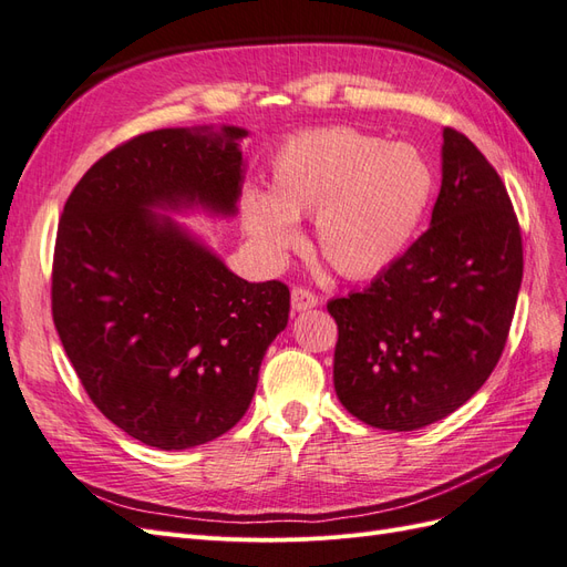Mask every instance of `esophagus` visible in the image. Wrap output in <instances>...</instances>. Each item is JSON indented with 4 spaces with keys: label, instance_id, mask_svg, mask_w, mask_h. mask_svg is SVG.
<instances>
[{
    "label": "esophagus",
    "instance_id": "obj_1",
    "mask_svg": "<svg viewBox=\"0 0 567 567\" xmlns=\"http://www.w3.org/2000/svg\"><path fill=\"white\" fill-rule=\"evenodd\" d=\"M318 307V297L307 287H295L292 289V309L295 311H309Z\"/></svg>",
    "mask_w": 567,
    "mask_h": 567
}]
</instances>
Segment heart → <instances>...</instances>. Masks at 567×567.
<instances>
[{"mask_svg":"<svg viewBox=\"0 0 567 567\" xmlns=\"http://www.w3.org/2000/svg\"><path fill=\"white\" fill-rule=\"evenodd\" d=\"M431 169L412 145L352 126L301 132L272 155L268 192H246V235L268 260L299 241L295 220L313 215L316 249L347 278L393 264L429 206Z\"/></svg>","mask_w":567,"mask_h":567,"instance_id":"1","label":"heart"}]
</instances>
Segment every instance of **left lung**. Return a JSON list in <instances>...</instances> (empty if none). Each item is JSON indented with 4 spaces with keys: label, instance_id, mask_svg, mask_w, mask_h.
<instances>
[{
    "label": "left lung",
    "instance_id": "obj_1",
    "mask_svg": "<svg viewBox=\"0 0 567 567\" xmlns=\"http://www.w3.org/2000/svg\"><path fill=\"white\" fill-rule=\"evenodd\" d=\"M519 282L522 235L505 184L467 136L445 126L431 227L364 292L328 301L344 410L383 431L453 414L496 369Z\"/></svg>",
    "mask_w": 567,
    "mask_h": 567
}]
</instances>
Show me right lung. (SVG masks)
Masks as SVG:
<instances>
[{
    "label": "right lung",
    "instance_id": "obj_1",
    "mask_svg": "<svg viewBox=\"0 0 567 567\" xmlns=\"http://www.w3.org/2000/svg\"><path fill=\"white\" fill-rule=\"evenodd\" d=\"M246 128H157L103 155L66 198L52 318L114 426L159 450L203 445L249 410L289 318L280 280L246 282L153 208L235 215Z\"/></svg>",
    "mask_w": 567,
    "mask_h": 567
}]
</instances>
